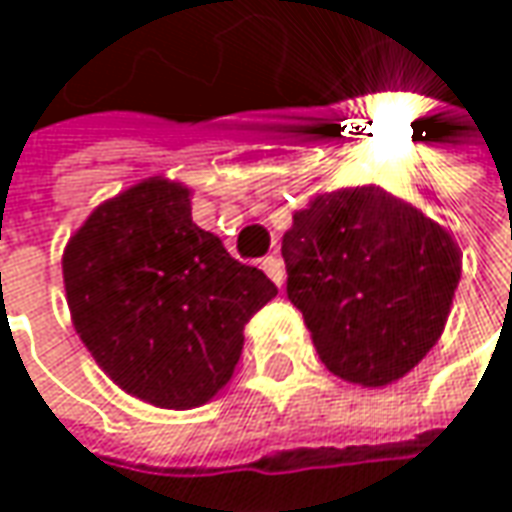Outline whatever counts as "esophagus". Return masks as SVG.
Instances as JSON below:
<instances>
[{
	"label": "esophagus",
	"mask_w": 512,
	"mask_h": 512,
	"mask_svg": "<svg viewBox=\"0 0 512 512\" xmlns=\"http://www.w3.org/2000/svg\"><path fill=\"white\" fill-rule=\"evenodd\" d=\"M262 270L273 279V284H284V264H281V259H276V256H264L262 259Z\"/></svg>",
	"instance_id": "1"
}]
</instances>
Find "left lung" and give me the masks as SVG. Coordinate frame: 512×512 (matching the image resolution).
Segmentation results:
<instances>
[{"label": "left lung", "mask_w": 512, "mask_h": 512, "mask_svg": "<svg viewBox=\"0 0 512 512\" xmlns=\"http://www.w3.org/2000/svg\"><path fill=\"white\" fill-rule=\"evenodd\" d=\"M287 298L332 375L366 389L408 375L440 341L462 253L377 185L318 194L281 239Z\"/></svg>", "instance_id": "left-lung-1"}]
</instances>
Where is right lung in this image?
I'll return each instance as SVG.
<instances>
[{
    "label": "right lung",
    "mask_w": 512,
    "mask_h": 512,
    "mask_svg": "<svg viewBox=\"0 0 512 512\" xmlns=\"http://www.w3.org/2000/svg\"><path fill=\"white\" fill-rule=\"evenodd\" d=\"M191 191L152 177L98 205L64 250L75 332L132 397L160 408L208 403L242 355L245 324L276 296L191 219Z\"/></svg>",
    "instance_id": "obj_1"
}]
</instances>
